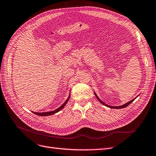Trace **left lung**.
I'll return each instance as SVG.
<instances>
[{"label": "left lung", "instance_id": "1", "mask_svg": "<svg viewBox=\"0 0 156 156\" xmlns=\"http://www.w3.org/2000/svg\"><path fill=\"white\" fill-rule=\"evenodd\" d=\"M94 94H95V96H96V98L98 99V100L100 101V102L101 103V104H103V105H105V106H107V107H109V108H124V107H126L127 106H128L131 103H132L133 102L135 99H136V98H134V99H133V100H131V101H129V102H127V103H125V104H124V105H120V106H110V105H107L106 103H105L104 102H103L100 98H98V96H97V94L94 92Z\"/></svg>", "mask_w": 156, "mask_h": 156}]
</instances>
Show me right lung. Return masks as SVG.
<instances>
[{
    "label": "right lung",
    "instance_id": "1",
    "mask_svg": "<svg viewBox=\"0 0 156 156\" xmlns=\"http://www.w3.org/2000/svg\"><path fill=\"white\" fill-rule=\"evenodd\" d=\"M69 98H70V94H69V96H68V99H67L66 100V101L63 103V104H62V105H61L60 107H59L58 108H56V109L54 110V111H50V112H33V111H32V112L34 113L35 115H39V116H50V115H54V114H55V113H56V112H58V111H60L61 109H62V108H64V107L66 105V103H67V102L68 101Z\"/></svg>",
    "mask_w": 156,
    "mask_h": 156
}]
</instances>
